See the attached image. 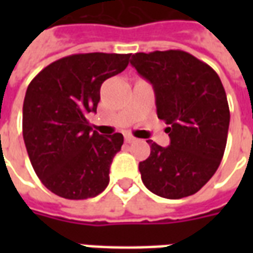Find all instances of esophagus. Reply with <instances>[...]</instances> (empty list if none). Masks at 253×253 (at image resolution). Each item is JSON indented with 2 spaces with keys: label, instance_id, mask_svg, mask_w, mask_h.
<instances>
[{
  "label": "esophagus",
  "instance_id": "esophagus-1",
  "mask_svg": "<svg viewBox=\"0 0 253 253\" xmlns=\"http://www.w3.org/2000/svg\"><path fill=\"white\" fill-rule=\"evenodd\" d=\"M125 141H126L127 143H132L137 141V138L132 137V135H130V134H127V135H125Z\"/></svg>",
  "mask_w": 253,
  "mask_h": 253
}]
</instances>
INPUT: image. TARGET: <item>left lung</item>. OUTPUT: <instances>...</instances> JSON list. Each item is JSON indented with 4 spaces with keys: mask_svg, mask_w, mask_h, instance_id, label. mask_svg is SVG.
<instances>
[{
    "mask_svg": "<svg viewBox=\"0 0 253 253\" xmlns=\"http://www.w3.org/2000/svg\"><path fill=\"white\" fill-rule=\"evenodd\" d=\"M153 85L159 119L169 127V146L153 141L139 163L143 184L167 199L194 195L221 164L228 139V99L218 74L181 50L137 52L130 61Z\"/></svg>",
    "mask_w": 253,
    "mask_h": 253,
    "instance_id": "left-lung-1",
    "label": "left lung"
}]
</instances>
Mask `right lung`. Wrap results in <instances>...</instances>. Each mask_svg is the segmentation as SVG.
<instances>
[{
    "label": "right lung",
    "mask_w": 253,
    "mask_h": 253,
    "mask_svg": "<svg viewBox=\"0 0 253 253\" xmlns=\"http://www.w3.org/2000/svg\"><path fill=\"white\" fill-rule=\"evenodd\" d=\"M131 54H73L50 63L28 85L23 137L36 175L65 199H88L110 183L123 135H100L86 115L96 112L100 86L122 73Z\"/></svg>",
    "instance_id": "right-lung-1"
}]
</instances>
